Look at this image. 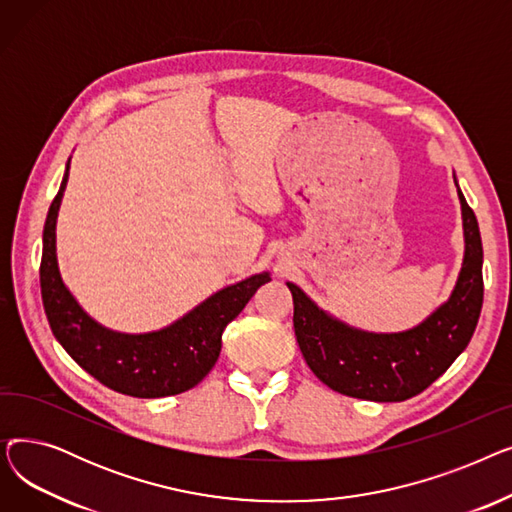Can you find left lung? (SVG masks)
I'll return each mask as SVG.
<instances>
[{
    "label": "left lung",
    "mask_w": 512,
    "mask_h": 512,
    "mask_svg": "<svg viewBox=\"0 0 512 512\" xmlns=\"http://www.w3.org/2000/svg\"><path fill=\"white\" fill-rule=\"evenodd\" d=\"M459 199L465 230L459 280L450 299L413 330L398 334L355 330L321 311L297 284L286 282L301 353L328 388L363 400L400 402L434 384L465 351L483 303V249L477 218L461 188Z\"/></svg>",
    "instance_id": "8db88e82"
}]
</instances>
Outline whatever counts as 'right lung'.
<instances>
[{"mask_svg": "<svg viewBox=\"0 0 512 512\" xmlns=\"http://www.w3.org/2000/svg\"><path fill=\"white\" fill-rule=\"evenodd\" d=\"M70 161L43 228L41 299L49 328L64 351L97 382L134 398H161L195 388L222 351V332L245 309L270 274H255L211 294L172 326L149 334L107 330L76 303L64 286L56 257V220Z\"/></svg>", "mask_w": 512, "mask_h": 512, "instance_id": "right-lung-1", "label": "right lung"}]
</instances>
